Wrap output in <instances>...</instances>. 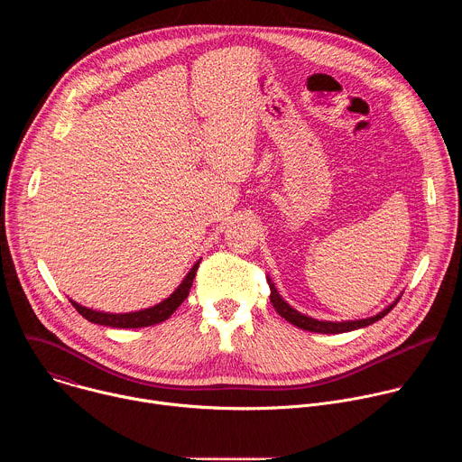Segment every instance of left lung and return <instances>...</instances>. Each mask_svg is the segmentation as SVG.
I'll return each instance as SVG.
<instances>
[{
  "label": "left lung",
  "instance_id": "left-lung-1",
  "mask_svg": "<svg viewBox=\"0 0 462 462\" xmlns=\"http://www.w3.org/2000/svg\"><path fill=\"white\" fill-rule=\"evenodd\" d=\"M269 282V287H271V303L274 305V309L278 310V314L282 318H285L287 321H291L292 325L303 328V331H310V333H321V335H340V333H349V331H355V328H362V327H367L378 319H382L394 305L399 303L401 296L394 300L393 303H389L382 312H378L376 316H371V318H364V319H349V321H325V319H316V318H310L307 314H301L298 312L296 309H292L278 292V289L274 287L273 280L267 278Z\"/></svg>",
  "mask_w": 462,
  "mask_h": 462
}]
</instances>
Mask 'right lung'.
<instances>
[{
  "instance_id": "add662e5",
  "label": "right lung",
  "mask_w": 462,
  "mask_h": 462,
  "mask_svg": "<svg viewBox=\"0 0 462 462\" xmlns=\"http://www.w3.org/2000/svg\"><path fill=\"white\" fill-rule=\"evenodd\" d=\"M199 263L197 261L195 265L189 269V273L186 274V278L182 280V283L175 289V292L166 298L164 301L144 309V310H137V312H122V314H113V312H100V310H93L88 307L79 305L77 301L69 300L73 303V307L91 323H98V325H107V327H116V328H139V327H150L155 323H161L164 319H168L177 307L188 298L189 294V287L193 283L195 273L199 269Z\"/></svg>"
}]
</instances>
